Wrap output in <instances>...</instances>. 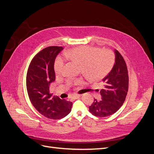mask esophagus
Returning a JSON list of instances; mask_svg holds the SVG:
<instances>
[{"instance_id": "1", "label": "esophagus", "mask_w": 154, "mask_h": 154, "mask_svg": "<svg viewBox=\"0 0 154 154\" xmlns=\"http://www.w3.org/2000/svg\"><path fill=\"white\" fill-rule=\"evenodd\" d=\"M81 96V95L80 94H74L73 95V96H72V97L74 99H78V98H79V97H80Z\"/></svg>"}]
</instances>
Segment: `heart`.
I'll use <instances>...</instances> for the list:
<instances>
[{
	"label": "heart",
	"instance_id": "obj_1",
	"mask_svg": "<svg viewBox=\"0 0 154 154\" xmlns=\"http://www.w3.org/2000/svg\"><path fill=\"white\" fill-rule=\"evenodd\" d=\"M96 47L80 46L64 53L67 58L72 60L82 66V71L88 78L100 80L106 76L112 69L114 64V55L109 50L100 51ZM66 58L59 56L55 60L54 69L57 74L63 71ZM79 80H69V84H77Z\"/></svg>",
	"mask_w": 154,
	"mask_h": 154
}]
</instances>
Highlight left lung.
<instances>
[{
    "mask_svg": "<svg viewBox=\"0 0 154 154\" xmlns=\"http://www.w3.org/2000/svg\"><path fill=\"white\" fill-rule=\"evenodd\" d=\"M115 63L111 71L103 79L104 88L100 91L101 100H94L89 112L97 117L112 115L122 106L128 90V74L123 57L115 50Z\"/></svg>",
    "mask_w": 154,
    "mask_h": 154,
    "instance_id": "1",
    "label": "left lung"
}]
</instances>
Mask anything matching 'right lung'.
I'll return each mask as SVG.
<instances>
[{"label":"right lung","instance_id":"add662e5","mask_svg":"<svg viewBox=\"0 0 154 154\" xmlns=\"http://www.w3.org/2000/svg\"><path fill=\"white\" fill-rule=\"evenodd\" d=\"M63 50L60 46H50L32 58L27 70L26 87L29 100L35 108L45 117L60 119L71 111L72 103L53 96L51 83L55 80L54 64L56 57Z\"/></svg>","mask_w":154,"mask_h":154}]
</instances>
